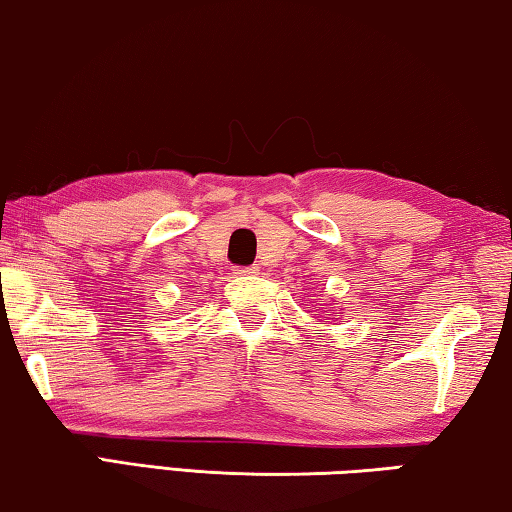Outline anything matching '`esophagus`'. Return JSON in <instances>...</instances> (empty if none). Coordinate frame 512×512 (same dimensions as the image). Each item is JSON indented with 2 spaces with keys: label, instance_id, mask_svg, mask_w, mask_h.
<instances>
[{
  "label": "esophagus",
  "instance_id": "esophagus-1",
  "mask_svg": "<svg viewBox=\"0 0 512 512\" xmlns=\"http://www.w3.org/2000/svg\"><path fill=\"white\" fill-rule=\"evenodd\" d=\"M236 272L238 276H254V274H258V267H254V265H249V267H236Z\"/></svg>",
  "mask_w": 512,
  "mask_h": 512
}]
</instances>
